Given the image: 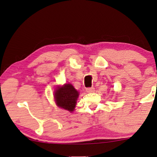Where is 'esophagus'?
Segmentation results:
<instances>
[{"label": "esophagus", "instance_id": "esophagus-1", "mask_svg": "<svg viewBox=\"0 0 157 157\" xmlns=\"http://www.w3.org/2000/svg\"><path fill=\"white\" fill-rule=\"evenodd\" d=\"M86 91H87V93H93V92L95 91V88H94L93 87H88V88H87Z\"/></svg>", "mask_w": 157, "mask_h": 157}]
</instances>
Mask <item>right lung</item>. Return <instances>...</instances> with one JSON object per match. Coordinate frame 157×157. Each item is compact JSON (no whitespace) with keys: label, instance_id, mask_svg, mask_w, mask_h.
Here are the masks:
<instances>
[{"label":"right lung","instance_id":"1","mask_svg":"<svg viewBox=\"0 0 157 157\" xmlns=\"http://www.w3.org/2000/svg\"><path fill=\"white\" fill-rule=\"evenodd\" d=\"M79 92L70 83L56 87L54 91V100L59 108L70 112L74 111Z\"/></svg>","mask_w":157,"mask_h":157}]
</instances>
